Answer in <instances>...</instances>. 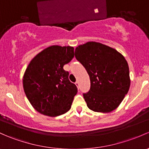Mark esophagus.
Listing matches in <instances>:
<instances>
[{"mask_svg": "<svg viewBox=\"0 0 149 149\" xmlns=\"http://www.w3.org/2000/svg\"><path fill=\"white\" fill-rule=\"evenodd\" d=\"M75 84H76V86H77L78 88H79V81H76V82L75 83Z\"/></svg>", "mask_w": 149, "mask_h": 149, "instance_id": "obj_1", "label": "esophagus"}]
</instances>
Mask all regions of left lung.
<instances>
[{
    "mask_svg": "<svg viewBox=\"0 0 149 149\" xmlns=\"http://www.w3.org/2000/svg\"><path fill=\"white\" fill-rule=\"evenodd\" d=\"M75 57L90 77V90L84 93L88 109L101 113L116 109L127 94L131 82L128 63L123 55L91 41L78 46Z\"/></svg>",
    "mask_w": 149,
    "mask_h": 149,
    "instance_id": "obj_1",
    "label": "left lung"
}]
</instances>
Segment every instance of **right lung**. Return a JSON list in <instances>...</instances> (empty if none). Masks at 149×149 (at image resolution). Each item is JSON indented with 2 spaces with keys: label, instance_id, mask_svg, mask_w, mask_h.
Segmentation results:
<instances>
[{
  "label": "right lung",
  "instance_id": "obj_1",
  "mask_svg": "<svg viewBox=\"0 0 149 149\" xmlns=\"http://www.w3.org/2000/svg\"><path fill=\"white\" fill-rule=\"evenodd\" d=\"M73 57V47L51 46L30 62L23 76V89L37 111L55 117L70 110L78 91L63 65Z\"/></svg>",
  "mask_w": 149,
  "mask_h": 149
}]
</instances>
